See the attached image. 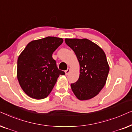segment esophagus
Returning <instances> with one entry per match:
<instances>
[{
	"label": "esophagus",
	"mask_w": 132,
	"mask_h": 132,
	"mask_svg": "<svg viewBox=\"0 0 132 132\" xmlns=\"http://www.w3.org/2000/svg\"><path fill=\"white\" fill-rule=\"evenodd\" d=\"M70 72V68H68L67 70H65V75H68V73H69Z\"/></svg>",
	"instance_id": "obj_1"
}]
</instances>
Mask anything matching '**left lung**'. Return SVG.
<instances>
[{"mask_svg":"<svg viewBox=\"0 0 132 132\" xmlns=\"http://www.w3.org/2000/svg\"><path fill=\"white\" fill-rule=\"evenodd\" d=\"M65 41L75 53L80 65L79 78L71 84L72 91L80 100L93 98L105 85L109 71L105 53L88 39L66 38Z\"/></svg>","mask_w":132,"mask_h":132,"instance_id":"8db88e82","label":"left lung"}]
</instances>
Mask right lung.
<instances>
[{
    "instance_id": "1",
    "label": "right lung",
    "mask_w": 132,
    "mask_h": 132,
    "mask_svg": "<svg viewBox=\"0 0 132 132\" xmlns=\"http://www.w3.org/2000/svg\"><path fill=\"white\" fill-rule=\"evenodd\" d=\"M63 43V39L47 37L34 40L27 45L17 60V76L23 91L31 98L40 100L51 93L59 75L52 54Z\"/></svg>"
}]
</instances>
